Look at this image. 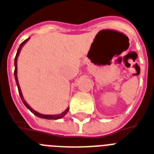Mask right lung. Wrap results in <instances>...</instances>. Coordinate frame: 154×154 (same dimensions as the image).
I'll return each mask as SVG.
<instances>
[{
    "label": "right lung",
    "instance_id": "1",
    "mask_svg": "<svg viewBox=\"0 0 154 154\" xmlns=\"http://www.w3.org/2000/svg\"><path fill=\"white\" fill-rule=\"evenodd\" d=\"M29 38H28V39L25 40V41H23V43L21 44V45H19V48H18V51H17V53H16V55H15V71H14V74H15V81H16V85H17V87H18V90H19V95H20V98H21L22 101H23V103H24V105L26 106L27 109H29V110L32 112V113H33L34 115H36L37 117H41V118H44V119H48V120H57V119H60V118H63L64 116H65L66 114L67 113V112L69 111V108H67L66 109L64 112H63L62 113H60V114H58V115H45V114H41V113H38V112H37V111H35L34 109H33L32 108H31L30 106H29L28 104L26 103V102L24 100V99H23V94H22V91H21V89H20V87H19V81H18V77H17V59H18V56H19V52H20V50H21L22 47H23V45H25L26 43V41L29 40Z\"/></svg>",
    "mask_w": 154,
    "mask_h": 154
}]
</instances>
